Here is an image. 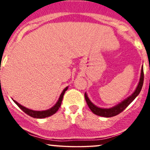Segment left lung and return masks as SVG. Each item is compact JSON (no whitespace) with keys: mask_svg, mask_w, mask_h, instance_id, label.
Listing matches in <instances>:
<instances>
[{"mask_svg":"<svg viewBox=\"0 0 150 150\" xmlns=\"http://www.w3.org/2000/svg\"><path fill=\"white\" fill-rule=\"evenodd\" d=\"M143 82H144V72H143V66H142V69H141V74H140V81H139L138 85H137V88L135 90L131 95L130 97H128L127 99H125V100H123L122 102H120V104H118L116 106H113L112 108H99L98 106H95L93 103L89 100V99L87 97L86 92L85 93V100L87 101V104L88 105L89 108H90L91 111H92L94 114L97 115L99 116H103V117H113L116 116V115L119 114L120 113H121L123 110L125 109V108L128 106L130 103L132 102L134 99H135L136 97L140 94L141 89H142V85H143Z\"/></svg>","mask_w":150,"mask_h":150,"instance_id":"1","label":"left lung"}]
</instances>
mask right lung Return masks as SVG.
Wrapping results in <instances>:
<instances>
[{
    "label": "right lung",
    "mask_w": 150,
    "mask_h": 150,
    "mask_svg": "<svg viewBox=\"0 0 150 150\" xmlns=\"http://www.w3.org/2000/svg\"><path fill=\"white\" fill-rule=\"evenodd\" d=\"M68 87H66L64 89H63V91L62 92L61 95H60L59 99H58V100L57 102H56V104H55L52 108H49V109L48 110H46V111H34V110L29 109V108L22 106L21 104H19V103L17 102L16 101H15L14 99H13V100L14 101L15 104L18 105L19 107L20 108V109H22L24 112L27 113V114L29 115V116H30L31 117H33V118H46V117L52 116V115L54 114V113H56V111L59 109L60 106H61V105L62 100H63V95H64L65 91L68 89Z\"/></svg>",
    "instance_id": "add662e5"
}]
</instances>
